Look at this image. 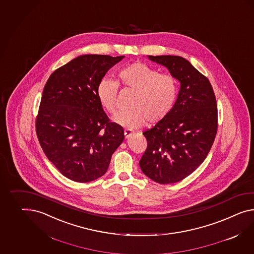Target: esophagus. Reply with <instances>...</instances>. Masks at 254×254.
I'll list each match as a JSON object with an SVG mask.
<instances>
[{
  "label": "esophagus",
  "mask_w": 254,
  "mask_h": 254,
  "mask_svg": "<svg viewBox=\"0 0 254 254\" xmlns=\"http://www.w3.org/2000/svg\"><path fill=\"white\" fill-rule=\"evenodd\" d=\"M124 135H125V138H130L132 135V131L129 129H126V130H124Z\"/></svg>",
  "instance_id": "1"
}]
</instances>
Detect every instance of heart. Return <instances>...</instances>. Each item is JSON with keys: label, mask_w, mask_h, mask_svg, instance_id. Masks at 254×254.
Segmentation results:
<instances>
[{"label": "heart", "mask_w": 254, "mask_h": 254, "mask_svg": "<svg viewBox=\"0 0 254 254\" xmlns=\"http://www.w3.org/2000/svg\"><path fill=\"white\" fill-rule=\"evenodd\" d=\"M118 76L122 85L135 92L130 111H121L113 121L127 128H139L147 122L156 124L172 111L178 98L179 86L175 77L169 73H158L145 64L137 62L123 68ZM119 84L111 78L102 79L97 88L99 103L113 113L117 109Z\"/></svg>", "instance_id": "b5f03b06"}]
</instances>
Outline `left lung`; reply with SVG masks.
Instances as JSON below:
<instances>
[{
    "label": "left lung",
    "mask_w": 254,
    "mask_h": 254,
    "mask_svg": "<svg viewBox=\"0 0 254 254\" xmlns=\"http://www.w3.org/2000/svg\"><path fill=\"white\" fill-rule=\"evenodd\" d=\"M168 68L180 83L169 115L143 131L147 148L140 160L143 174L160 184L181 182L206 158L217 131V105L208 79L180 56H148Z\"/></svg>",
    "instance_id": "8db88e82"
}]
</instances>
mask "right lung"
<instances>
[{"instance_id": "1", "label": "right lung", "mask_w": 254, "mask_h": 254, "mask_svg": "<svg viewBox=\"0 0 254 254\" xmlns=\"http://www.w3.org/2000/svg\"><path fill=\"white\" fill-rule=\"evenodd\" d=\"M124 58L79 56L52 72L44 86L37 135L48 159L73 182L104 175L124 141V128L110 122L97 97L106 72Z\"/></svg>"}]
</instances>
